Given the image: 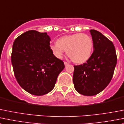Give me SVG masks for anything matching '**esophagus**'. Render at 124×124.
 Listing matches in <instances>:
<instances>
[{
  "label": "esophagus",
  "instance_id": "obj_1",
  "mask_svg": "<svg viewBox=\"0 0 124 124\" xmlns=\"http://www.w3.org/2000/svg\"><path fill=\"white\" fill-rule=\"evenodd\" d=\"M68 64H69V63H68V62H64V65H65V67H66V66L68 65Z\"/></svg>",
  "mask_w": 124,
  "mask_h": 124
}]
</instances>
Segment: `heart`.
<instances>
[{"mask_svg":"<svg viewBox=\"0 0 124 124\" xmlns=\"http://www.w3.org/2000/svg\"><path fill=\"white\" fill-rule=\"evenodd\" d=\"M50 49L57 58H61L66 50L67 55L73 62L83 63L91 57L93 41L88 34L76 33L61 37L56 44L50 46Z\"/></svg>","mask_w":124,"mask_h":124,"instance_id":"b5f03b06","label":"heart"}]
</instances>
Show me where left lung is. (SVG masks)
<instances>
[{"mask_svg": "<svg viewBox=\"0 0 124 124\" xmlns=\"http://www.w3.org/2000/svg\"><path fill=\"white\" fill-rule=\"evenodd\" d=\"M93 52L86 63L74 66L75 90L84 96H94L107 87L112 79L117 63L113 44L95 30H90Z\"/></svg>", "mask_w": 124, "mask_h": 124, "instance_id": "8db88e82", "label": "left lung"}]
</instances>
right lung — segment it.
I'll return each instance as SVG.
<instances>
[{
  "instance_id": "right-lung-1",
  "label": "right lung",
  "mask_w": 124,
  "mask_h": 124,
  "mask_svg": "<svg viewBox=\"0 0 124 124\" xmlns=\"http://www.w3.org/2000/svg\"><path fill=\"white\" fill-rule=\"evenodd\" d=\"M50 41L46 33L30 30L13 43L11 63L14 75L20 86L33 95L50 92L65 68L63 61L50 49Z\"/></svg>"
}]
</instances>
